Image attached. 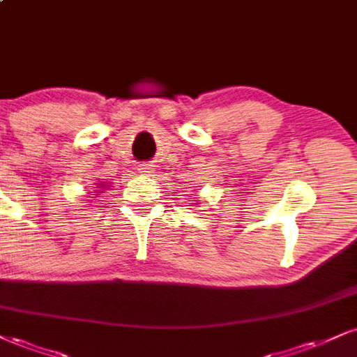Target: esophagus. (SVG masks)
<instances>
[{
    "label": "esophagus",
    "mask_w": 357,
    "mask_h": 357,
    "mask_svg": "<svg viewBox=\"0 0 357 357\" xmlns=\"http://www.w3.org/2000/svg\"><path fill=\"white\" fill-rule=\"evenodd\" d=\"M137 171H139L141 174H148V173H151V171H153V166L148 165V162H143V165L137 166Z\"/></svg>",
    "instance_id": "esophagus-1"
}]
</instances>
